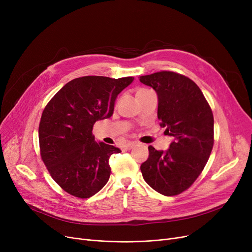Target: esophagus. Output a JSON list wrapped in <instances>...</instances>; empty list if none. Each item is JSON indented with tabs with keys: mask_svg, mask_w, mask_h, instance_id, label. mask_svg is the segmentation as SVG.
Wrapping results in <instances>:
<instances>
[{
	"mask_svg": "<svg viewBox=\"0 0 252 252\" xmlns=\"http://www.w3.org/2000/svg\"><path fill=\"white\" fill-rule=\"evenodd\" d=\"M137 145V143L136 142H128L127 144H126V146H125V148L126 149H127V150H130L131 148H134L135 146Z\"/></svg>",
	"mask_w": 252,
	"mask_h": 252,
	"instance_id": "esophagus-1",
	"label": "esophagus"
}]
</instances>
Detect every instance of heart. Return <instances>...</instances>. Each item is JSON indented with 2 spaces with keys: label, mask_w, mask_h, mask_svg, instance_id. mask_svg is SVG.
Instances as JSON below:
<instances>
[{
  "label": "heart",
  "mask_w": 252,
  "mask_h": 252,
  "mask_svg": "<svg viewBox=\"0 0 252 252\" xmlns=\"http://www.w3.org/2000/svg\"><path fill=\"white\" fill-rule=\"evenodd\" d=\"M146 91H148V90H145V89H142V90H139V91H138V93H142V92H146ZM138 93H137V94H138Z\"/></svg>",
  "instance_id": "heart-1"
}]
</instances>
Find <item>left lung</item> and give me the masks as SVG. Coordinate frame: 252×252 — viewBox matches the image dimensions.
I'll return each instance as SVG.
<instances>
[{"mask_svg":"<svg viewBox=\"0 0 252 252\" xmlns=\"http://www.w3.org/2000/svg\"><path fill=\"white\" fill-rule=\"evenodd\" d=\"M155 90L157 116L174 142L165 152L149 146V157L141 164L144 180L165 196L190 188L203 170L214 147V115L209 104L192 79L173 71L140 76Z\"/></svg>","mask_w":252,"mask_h":252,"instance_id":"1","label":"left lung"}]
</instances>
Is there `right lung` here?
I'll use <instances>...</instances> for the list:
<instances>
[{"instance_id":"add662e5","label":"right lung","mask_w":252,"mask_h":252,"mask_svg":"<svg viewBox=\"0 0 252 252\" xmlns=\"http://www.w3.org/2000/svg\"><path fill=\"white\" fill-rule=\"evenodd\" d=\"M133 76L77 77L56 93L38 126L41 157L51 177L68 194L90 198L110 177L109 158L121 150L97 143L94 124L113 114L114 102Z\"/></svg>"}]
</instances>
